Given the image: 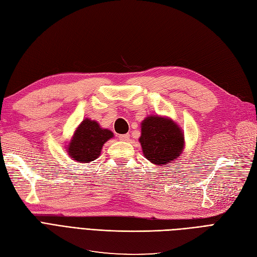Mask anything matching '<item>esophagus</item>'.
Masks as SVG:
<instances>
[{"label":"esophagus","mask_w":257,"mask_h":257,"mask_svg":"<svg viewBox=\"0 0 257 257\" xmlns=\"http://www.w3.org/2000/svg\"><path fill=\"white\" fill-rule=\"evenodd\" d=\"M119 139L122 142H127L130 139V134H121L119 135Z\"/></svg>","instance_id":"obj_1"}]
</instances>
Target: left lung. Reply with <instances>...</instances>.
Here are the masks:
<instances>
[{
  "label": "left lung",
  "mask_w": 257,
  "mask_h": 257,
  "mask_svg": "<svg viewBox=\"0 0 257 257\" xmlns=\"http://www.w3.org/2000/svg\"><path fill=\"white\" fill-rule=\"evenodd\" d=\"M147 160L157 165H165L179 158L183 149L182 131L172 120L151 115L142 123L139 138Z\"/></svg>",
  "instance_id": "obj_1"
}]
</instances>
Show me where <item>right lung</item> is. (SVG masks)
I'll use <instances>...</instances> for the list:
<instances>
[{"label": "right lung", "mask_w": 257, "mask_h": 257, "mask_svg": "<svg viewBox=\"0 0 257 257\" xmlns=\"http://www.w3.org/2000/svg\"><path fill=\"white\" fill-rule=\"evenodd\" d=\"M112 136V132L103 130L96 121L85 119L76 130L67 152L77 162H92L99 157L103 145Z\"/></svg>", "instance_id": "1"}]
</instances>
